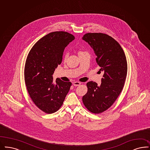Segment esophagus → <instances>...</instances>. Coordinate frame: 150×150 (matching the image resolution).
<instances>
[{
    "mask_svg": "<svg viewBox=\"0 0 150 150\" xmlns=\"http://www.w3.org/2000/svg\"><path fill=\"white\" fill-rule=\"evenodd\" d=\"M81 83H80L79 82H73V85L74 86H78L81 85Z\"/></svg>",
    "mask_w": 150,
    "mask_h": 150,
    "instance_id": "1",
    "label": "esophagus"
}]
</instances>
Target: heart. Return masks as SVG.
<instances>
[{
	"label": "heart",
	"mask_w": 150,
	"mask_h": 150,
	"mask_svg": "<svg viewBox=\"0 0 150 150\" xmlns=\"http://www.w3.org/2000/svg\"><path fill=\"white\" fill-rule=\"evenodd\" d=\"M67 54H66V56H65V58H67Z\"/></svg>",
	"instance_id": "1"
}]
</instances>
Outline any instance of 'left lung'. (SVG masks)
I'll return each mask as SVG.
<instances>
[{
  "mask_svg": "<svg viewBox=\"0 0 150 150\" xmlns=\"http://www.w3.org/2000/svg\"><path fill=\"white\" fill-rule=\"evenodd\" d=\"M82 39L94 50L100 73H103L100 86L87 83L88 91L82 100L90 112L100 113L109 108L122 91L127 73L126 57L120 44L107 34L89 33Z\"/></svg>",
  "mask_w": 150,
  "mask_h": 150,
  "instance_id": "obj_1",
  "label": "left lung"
}]
</instances>
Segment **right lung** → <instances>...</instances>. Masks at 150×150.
I'll use <instances>...</instances> for the list:
<instances>
[{"label":"right lung","mask_w":150,"mask_h":150,"mask_svg":"<svg viewBox=\"0 0 150 150\" xmlns=\"http://www.w3.org/2000/svg\"><path fill=\"white\" fill-rule=\"evenodd\" d=\"M75 39L66 32L48 34L34 45L24 68V80L31 99L40 110L53 113L61 107L72 85L53 74L60 64L65 48Z\"/></svg>","instance_id":"obj_1"}]
</instances>
